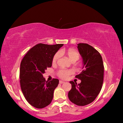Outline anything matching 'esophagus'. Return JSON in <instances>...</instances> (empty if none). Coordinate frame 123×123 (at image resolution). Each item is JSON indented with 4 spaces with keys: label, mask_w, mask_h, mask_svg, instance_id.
<instances>
[{
    "label": "esophagus",
    "mask_w": 123,
    "mask_h": 123,
    "mask_svg": "<svg viewBox=\"0 0 123 123\" xmlns=\"http://www.w3.org/2000/svg\"><path fill=\"white\" fill-rule=\"evenodd\" d=\"M64 82V81H61V80H60V81H59V83L60 84H63Z\"/></svg>",
    "instance_id": "34e87169"
}]
</instances>
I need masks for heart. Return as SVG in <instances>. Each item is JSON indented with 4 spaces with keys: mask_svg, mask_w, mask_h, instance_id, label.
Segmentation results:
<instances>
[{
    "mask_svg": "<svg viewBox=\"0 0 123 123\" xmlns=\"http://www.w3.org/2000/svg\"><path fill=\"white\" fill-rule=\"evenodd\" d=\"M64 53L63 50H61L60 52H57L54 55L53 58V64H56L61 56V54ZM66 55L68 59H69L70 61L72 62H75L76 61L79 59L80 58V54L78 51L75 50L74 49H69L66 52ZM74 70L73 69H61L58 70L57 72V75L59 76L60 78L62 79H67L68 78V76L74 73Z\"/></svg>",
    "mask_w": 123,
    "mask_h": 123,
    "instance_id": "b5f03b06",
    "label": "heart"
}]
</instances>
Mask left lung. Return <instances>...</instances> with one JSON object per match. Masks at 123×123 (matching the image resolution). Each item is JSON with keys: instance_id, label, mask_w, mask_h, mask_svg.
<instances>
[{"instance_id": "obj_1", "label": "left lung", "mask_w": 123, "mask_h": 123, "mask_svg": "<svg viewBox=\"0 0 123 123\" xmlns=\"http://www.w3.org/2000/svg\"><path fill=\"white\" fill-rule=\"evenodd\" d=\"M78 48L83 59V70L75 76L81 80L77 84L70 81L72 88L68 92L70 101L78 106H85L94 100L100 92L104 80V67L100 54L86 43H79Z\"/></svg>"}]
</instances>
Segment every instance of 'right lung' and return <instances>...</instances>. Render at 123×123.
Returning a JSON list of instances; mask_svg holds the SVG:
<instances>
[{"mask_svg": "<svg viewBox=\"0 0 123 123\" xmlns=\"http://www.w3.org/2000/svg\"><path fill=\"white\" fill-rule=\"evenodd\" d=\"M63 44L48 45L39 43L29 50L20 66V84L27 101L37 109L49 105L54 91L59 84L57 79L45 81L43 74L52 66L53 58Z\"/></svg>", "mask_w": 123, "mask_h": 123, "instance_id": "add662e5", "label": "right lung"}]
</instances>
